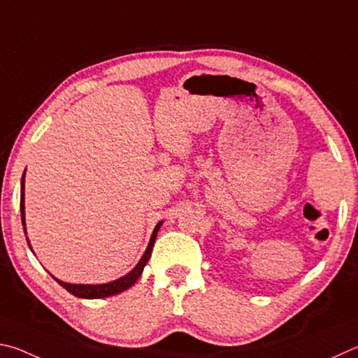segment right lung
Wrapping results in <instances>:
<instances>
[{"label":"right lung","instance_id":"add662e5","mask_svg":"<svg viewBox=\"0 0 358 358\" xmlns=\"http://www.w3.org/2000/svg\"><path fill=\"white\" fill-rule=\"evenodd\" d=\"M24 174H27V169H24V173L22 176V187H20V212H22V223H23V229H24V234H27V218H24ZM163 224V222H159L155 224V228L152 231V236H150V241L148 243V248L144 255L141 256V259L138 261V264L131 268V271L124 275V277L117 278L115 281H110V283H102V285H75V283H66V281H61L56 277H52L58 281V283L64 287L66 291H69L75 297H80V299H103V297H111V296H116L119 292H124L127 291L130 286L135 285V281L140 278V275L143 273V268L144 266L148 264V261L150 258V253H152V247H154V242L157 239V233L160 231V227ZM28 241V245L31 248V252H33V247H31L29 239L27 237ZM34 253V252H33Z\"/></svg>","mask_w":358,"mask_h":358}]
</instances>
